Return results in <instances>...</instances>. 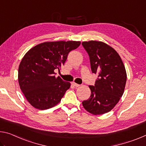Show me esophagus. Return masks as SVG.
<instances>
[{"label":"esophagus","instance_id":"34e87169","mask_svg":"<svg viewBox=\"0 0 146 146\" xmlns=\"http://www.w3.org/2000/svg\"><path fill=\"white\" fill-rule=\"evenodd\" d=\"M72 85L74 86H75V87H79L80 86V84H78L75 82H72Z\"/></svg>","mask_w":146,"mask_h":146}]
</instances>
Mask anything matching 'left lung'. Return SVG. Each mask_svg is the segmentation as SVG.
Here are the masks:
<instances>
[{
    "label": "left lung",
    "mask_w": 146,
    "mask_h": 146,
    "mask_svg": "<svg viewBox=\"0 0 146 146\" xmlns=\"http://www.w3.org/2000/svg\"><path fill=\"white\" fill-rule=\"evenodd\" d=\"M90 57L92 73L98 74L94 86H89L91 96L82 105L94 115L108 112L123 96L127 81L124 64L115 50L99 41H83Z\"/></svg>",
    "instance_id": "8db88e82"
}]
</instances>
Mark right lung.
Segmentation results:
<instances>
[{
	"mask_svg": "<svg viewBox=\"0 0 146 146\" xmlns=\"http://www.w3.org/2000/svg\"><path fill=\"white\" fill-rule=\"evenodd\" d=\"M80 45V41L44 42L31 48L19 66L18 81L29 103L39 110L52 108L60 102L71 84L55 77L66 61L69 52Z\"/></svg>",
	"mask_w": 146,
	"mask_h": 146,
	"instance_id": "right-lung-1",
	"label": "right lung"
}]
</instances>
